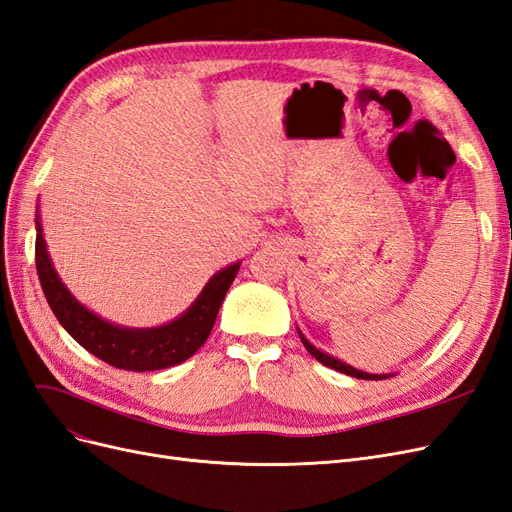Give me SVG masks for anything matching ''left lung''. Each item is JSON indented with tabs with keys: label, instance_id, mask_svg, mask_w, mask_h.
I'll list each match as a JSON object with an SVG mask.
<instances>
[{
	"label": "left lung",
	"instance_id": "obj_1",
	"mask_svg": "<svg viewBox=\"0 0 512 512\" xmlns=\"http://www.w3.org/2000/svg\"><path fill=\"white\" fill-rule=\"evenodd\" d=\"M299 335H301V342H303L305 350H307L309 354H312L316 361H320L322 365H327V367H331V369H335V371H342V374H346V376L361 378V380H384V378H389L386 374H367V371H359V369H354V367H350V365H346V363H342V361H337L335 356L324 354L322 350H318V348H314L312 344H309L307 339L303 337L301 331H299Z\"/></svg>",
	"mask_w": 512,
	"mask_h": 512
}]
</instances>
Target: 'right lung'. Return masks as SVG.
Masks as SVG:
<instances>
[{"label": "right lung", "instance_id": "obj_1", "mask_svg": "<svg viewBox=\"0 0 512 512\" xmlns=\"http://www.w3.org/2000/svg\"><path fill=\"white\" fill-rule=\"evenodd\" d=\"M241 262L215 273L185 312L156 329H128L106 322L76 301L59 280L46 252L40 218L36 215V269L53 314L76 342L104 363L128 371H153L183 363L207 342L220 305L235 280Z\"/></svg>", "mask_w": 512, "mask_h": 512}]
</instances>
